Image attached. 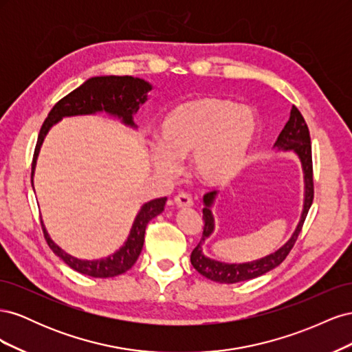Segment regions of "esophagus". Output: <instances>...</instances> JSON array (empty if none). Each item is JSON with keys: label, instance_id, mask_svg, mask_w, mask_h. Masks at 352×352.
<instances>
[{"label": "esophagus", "instance_id": "1", "mask_svg": "<svg viewBox=\"0 0 352 352\" xmlns=\"http://www.w3.org/2000/svg\"><path fill=\"white\" fill-rule=\"evenodd\" d=\"M175 204L179 208H188V207L194 206V201H192V198H190V195H188L185 192H180L175 197Z\"/></svg>", "mask_w": 352, "mask_h": 352}]
</instances>
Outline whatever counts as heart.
Returning a JSON list of instances; mask_svg holds the SVG:
<instances>
[{"label":"heart","instance_id":"b5f03b06","mask_svg":"<svg viewBox=\"0 0 352 352\" xmlns=\"http://www.w3.org/2000/svg\"><path fill=\"white\" fill-rule=\"evenodd\" d=\"M260 131L254 110L229 98L198 95L173 105L160 120L158 142L150 148L155 172L172 176L180 158L192 155L197 177L223 186L248 166Z\"/></svg>","mask_w":352,"mask_h":352}]
</instances>
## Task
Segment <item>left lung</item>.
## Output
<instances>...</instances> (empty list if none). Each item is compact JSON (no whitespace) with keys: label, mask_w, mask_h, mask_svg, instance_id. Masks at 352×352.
Masks as SVG:
<instances>
[{"label":"left lung","mask_w":352,"mask_h":352,"mask_svg":"<svg viewBox=\"0 0 352 352\" xmlns=\"http://www.w3.org/2000/svg\"><path fill=\"white\" fill-rule=\"evenodd\" d=\"M274 148L278 151L294 153L301 163L302 175H304V204L300 221L291 235L279 250L265 255V257L247 261V263H225L214 258H210L202 251V245L214 233L216 221H214V212L212 208H216V201L219 197L217 190L208 192L202 198V221H204V229H202V236L199 243L194 248L190 254V264L194 269L206 276L207 279L214 280L219 283H238L243 280H250L258 278L261 274L273 270L286 258V255L292 250L294 243L300 235L301 228L304 225V220L307 217V212L313 204V162H311V145H310V133H308V127L304 120L301 113L298 111L295 105H292L289 120L285 124L283 131L280 132L278 141L274 142Z\"/></svg>","instance_id":"8db88e82"}]
</instances>
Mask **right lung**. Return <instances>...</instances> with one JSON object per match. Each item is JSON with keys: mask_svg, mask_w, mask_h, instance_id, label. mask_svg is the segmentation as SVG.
<instances>
[{"mask_svg": "<svg viewBox=\"0 0 352 352\" xmlns=\"http://www.w3.org/2000/svg\"><path fill=\"white\" fill-rule=\"evenodd\" d=\"M151 89L153 85L141 78L113 76L111 74V76H95L85 80L79 88L72 91L65 98H61L52 107L44 124L41 127L34 154V163H32V188H34V176L41 146L44 144L52 126L57 124L65 117L105 113L114 117V119H119L124 126L138 129L135 123V114L140 110L141 105L146 102L148 92ZM166 201L167 198L163 197L145 202L133 220L129 236H127L119 250L104 258L83 260L73 257V255L66 252L51 239L44 221H41L42 230H44L45 239L52 252L73 270L91 276V278H114V276H119L132 269V265L136 263L142 251L145 228L148 221L162 214Z\"/></svg>", "mask_w": 352, "mask_h": 352, "instance_id": "add662e5", "label": "right lung"}]
</instances>
